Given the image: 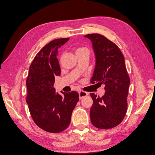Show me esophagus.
Masks as SVG:
<instances>
[{
  "label": "esophagus",
  "instance_id": "obj_1",
  "mask_svg": "<svg viewBox=\"0 0 155 155\" xmlns=\"http://www.w3.org/2000/svg\"><path fill=\"white\" fill-rule=\"evenodd\" d=\"M88 95V93L83 91H79V98L80 99H82V98L85 97H87Z\"/></svg>",
  "mask_w": 155,
  "mask_h": 155
}]
</instances>
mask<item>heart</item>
<instances>
[{
    "instance_id": "b5f03b06",
    "label": "heart",
    "mask_w": 155,
    "mask_h": 155,
    "mask_svg": "<svg viewBox=\"0 0 155 155\" xmlns=\"http://www.w3.org/2000/svg\"><path fill=\"white\" fill-rule=\"evenodd\" d=\"M86 53L89 54V49L87 48H86V47H82V48H78L77 49L76 53Z\"/></svg>"
}]
</instances>
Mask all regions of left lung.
Masks as SVG:
<instances>
[{"label":"left lung","mask_w":155,"mask_h":155,"mask_svg":"<svg viewBox=\"0 0 155 155\" xmlns=\"http://www.w3.org/2000/svg\"><path fill=\"white\" fill-rule=\"evenodd\" d=\"M85 37L91 41L96 57L91 82L105 84L106 91L102 97L90 94L93 101L91 121L98 129H111L122 122L127 112L130 79L124 57L115 44L101 34H87Z\"/></svg>","instance_id":"8db88e82"}]
</instances>
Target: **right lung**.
<instances>
[{"instance_id":"obj_1","label":"right lung","mask_w":155,"mask_h":155,"mask_svg":"<svg viewBox=\"0 0 155 155\" xmlns=\"http://www.w3.org/2000/svg\"><path fill=\"white\" fill-rule=\"evenodd\" d=\"M69 38H57L43 47L31 62L26 80V102L34 122L49 133L65 130L79 100L77 91L55 92L54 77L60 76L58 49Z\"/></svg>"}]
</instances>
